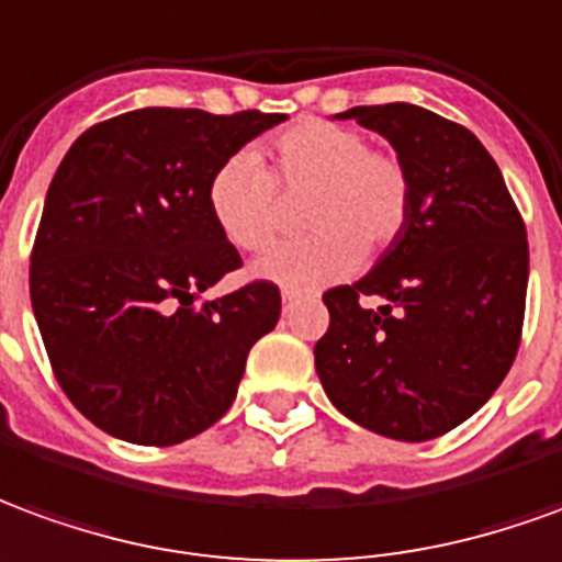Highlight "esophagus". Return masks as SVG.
I'll return each mask as SVG.
<instances>
[{"instance_id":"esophagus-1","label":"esophagus","mask_w":562,"mask_h":562,"mask_svg":"<svg viewBox=\"0 0 562 562\" xmlns=\"http://www.w3.org/2000/svg\"><path fill=\"white\" fill-rule=\"evenodd\" d=\"M293 300H296V293H293V290H284V293H281V302H284V308H290V305H293Z\"/></svg>"}]
</instances>
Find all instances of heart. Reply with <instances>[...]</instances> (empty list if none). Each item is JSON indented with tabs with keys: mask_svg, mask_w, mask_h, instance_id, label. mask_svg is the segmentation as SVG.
I'll use <instances>...</instances> for the list:
<instances>
[{
	"mask_svg": "<svg viewBox=\"0 0 562 562\" xmlns=\"http://www.w3.org/2000/svg\"><path fill=\"white\" fill-rule=\"evenodd\" d=\"M272 175L254 150L226 157L209 181V211L238 250L269 248L281 226V193H308L312 236L278 245L254 262V278L290 290L333 284L402 236L412 211V178L393 150L369 147L360 130L338 123H293L274 135Z\"/></svg>",
	"mask_w": 562,
	"mask_h": 562,
	"instance_id": "obj_1",
	"label": "heart"
}]
</instances>
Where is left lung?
<instances>
[{
    "label": "left lung",
    "mask_w": 562,
    "mask_h": 562,
    "mask_svg": "<svg viewBox=\"0 0 562 562\" xmlns=\"http://www.w3.org/2000/svg\"><path fill=\"white\" fill-rule=\"evenodd\" d=\"M336 117L393 145L412 178V211L372 272L324 293L317 378L353 424L387 439H436L475 415L515 363L527 229L499 166L460 123L408 102ZM366 295L385 305L366 310Z\"/></svg>",
    "instance_id": "left-lung-1"
}]
</instances>
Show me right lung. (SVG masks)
<instances>
[{
    "label": "right lung",
    "mask_w": 562,
    "mask_h": 562,
    "mask_svg": "<svg viewBox=\"0 0 562 562\" xmlns=\"http://www.w3.org/2000/svg\"><path fill=\"white\" fill-rule=\"evenodd\" d=\"M288 114L138 109L78 135L47 187L30 296L59 387L133 445H178L236 400L281 293L250 281L199 302L238 250L209 211L214 169Z\"/></svg>",
    "instance_id": "right-lung-1"
}]
</instances>
